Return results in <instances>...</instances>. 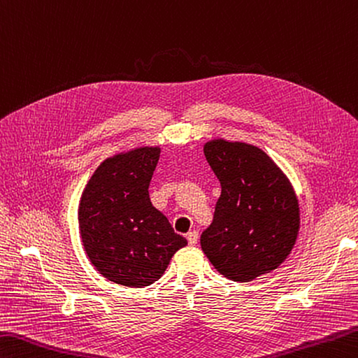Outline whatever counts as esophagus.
<instances>
[{
	"instance_id": "obj_1",
	"label": "esophagus",
	"mask_w": 358,
	"mask_h": 358,
	"mask_svg": "<svg viewBox=\"0 0 358 358\" xmlns=\"http://www.w3.org/2000/svg\"><path fill=\"white\" fill-rule=\"evenodd\" d=\"M186 237H187L189 245H195L199 242V231H189Z\"/></svg>"
}]
</instances>
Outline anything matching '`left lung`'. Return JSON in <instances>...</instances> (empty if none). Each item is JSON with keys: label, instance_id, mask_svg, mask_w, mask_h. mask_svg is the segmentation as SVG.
I'll use <instances>...</instances> for the list:
<instances>
[{"label": "left lung", "instance_id": "8db88e82", "mask_svg": "<svg viewBox=\"0 0 358 358\" xmlns=\"http://www.w3.org/2000/svg\"><path fill=\"white\" fill-rule=\"evenodd\" d=\"M222 194L213 223L201 233L203 253L231 281L248 282L278 268L299 231L295 191L256 145L213 139L203 147Z\"/></svg>", "mask_w": 358, "mask_h": 358}]
</instances>
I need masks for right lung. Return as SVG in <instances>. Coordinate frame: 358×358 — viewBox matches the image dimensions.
I'll return each instance as SVG.
<instances>
[{"mask_svg":"<svg viewBox=\"0 0 358 358\" xmlns=\"http://www.w3.org/2000/svg\"><path fill=\"white\" fill-rule=\"evenodd\" d=\"M158 159L159 147H139L107 158L82 192L83 248L96 270L115 284H153L172 256L187 245L150 201L149 185Z\"/></svg>","mask_w":358,"mask_h":358,"instance_id":"obj_1","label":"right lung"}]
</instances>
